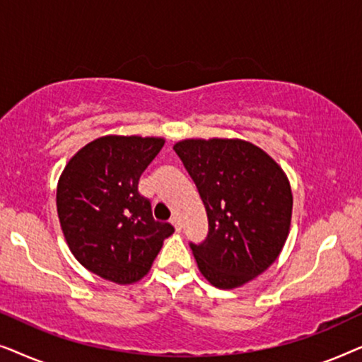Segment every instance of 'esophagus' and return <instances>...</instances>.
<instances>
[{"label": "esophagus", "instance_id": "34e87169", "mask_svg": "<svg viewBox=\"0 0 362 362\" xmlns=\"http://www.w3.org/2000/svg\"><path fill=\"white\" fill-rule=\"evenodd\" d=\"M171 224L173 226H175V229L177 230V232H180L181 230V221H180V217H177V216H175V217H173V219H171Z\"/></svg>", "mask_w": 362, "mask_h": 362}]
</instances>
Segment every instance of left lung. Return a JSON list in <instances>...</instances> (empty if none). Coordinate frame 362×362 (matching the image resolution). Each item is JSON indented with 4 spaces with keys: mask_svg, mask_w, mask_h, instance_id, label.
<instances>
[{
    "mask_svg": "<svg viewBox=\"0 0 362 362\" xmlns=\"http://www.w3.org/2000/svg\"><path fill=\"white\" fill-rule=\"evenodd\" d=\"M173 150L196 182L209 221L206 240L191 244L204 279L230 290L264 274L290 232L293 196L285 171L239 138H189Z\"/></svg>",
    "mask_w": 362,
    "mask_h": 362,
    "instance_id": "left-lung-1",
    "label": "left lung"
}]
</instances>
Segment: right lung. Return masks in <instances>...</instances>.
Masks as SVG:
<instances>
[{"label":"right lung","instance_id":"obj_1","mask_svg":"<svg viewBox=\"0 0 362 362\" xmlns=\"http://www.w3.org/2000/svg\"><path fill=\"white\" fill-rule=\"evenodd\" d=\"M163 145L158 136H100L81 148L59 177L57 216L69 249L113 284L141 280L175 232L153 219L150 201L138 192L141 173Z\"/></svg>","mask_w":362,"mask_h":362}]
</instances>
